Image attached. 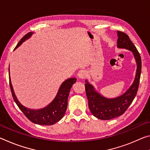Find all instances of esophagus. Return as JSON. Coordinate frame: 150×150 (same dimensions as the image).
Here are the masks:
<instances>
[{
	"mask_svg": "<svg viewBox=\"0 0 150 150\" xmlns=\"http://www.w3.org/2000/svg\"><path fill=\"white\" fill-rule=\"evenodd\" d=\"M86 76H87V71L85 70H81L79 71L78 73V77L80 79H85Z\"/></svg>",
	"mask_w": 150,
	"mask_h": 150,
	"instance_id": "34e87169",
	"label": "esophagus"
}]
</instances>
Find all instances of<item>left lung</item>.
<instances>
[{
	"instance_id": "1",
	"label": "left lung",
	"mask_w": 150,
	"mask_h": 150,
	"mask_svg": "<svg viewBox=\"0 0 150 150\" xmlns=\"http://www.w3.org/2000/svg\"><path fill=\"white\" fill-rule=\"evenodd\" d=\"M117 47L130 50L135 57L137 64L136 77L132 85L126 92L115 98H108L102 96L96 92L87 80L85 81V86L88 108L93 115L100 120H111L123 115L132 103L139 87L142 69L140 55L128 35L120 31H117Z\"/></svg>"
}]
</instances>
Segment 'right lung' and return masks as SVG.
Masks as SVG:
<instances>
[{"label": "right lung", "instance_id": "1", "mask_svg": "<svg viewBox=\"0 0 150 150\" xmlns=\"http://www.w3.org/2000/svg\"><path fill=\"white\" fill-rule=\"evenodd\" d=\"M32 34V32H29L25 35L20 40L15 49L20 46L22 44V43L24 42L26 39H28ZM76 81H77L76 78H70L65 81L61 85L55 98L50 105L45 106V108L39 109V110H32V109L25 107L18 100L14 94L13 88H12L11 77L9 76L10 87H11L12 97H13L14 100L18 106V108L26 116L28 119L32 122L33 123L44 126L53 125V124L57 122L58 121H59L63 117L67 108V99L71 88L76 82Z\"/></svg>", "mask_w": 150, "mask_h": 150}]
</instances>
